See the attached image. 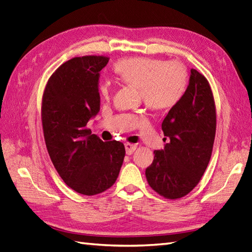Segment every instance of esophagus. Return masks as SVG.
<instances>
[{"mask_svg": "<svg viewBox=\"0 0 252 252\" xmlns=\"http://www.w3.org/2000/svg\"><path fill=\"white\" fill-rule=\"evenodd\" d=\"M125 147H126V152L127 156H131V154L137 149V145L130 144V143H126Z\"/></svg>", "mask_w": 252, "mask_h": 252, "instance_id": "34e87169", "label": "esophagus"}]
</instances>
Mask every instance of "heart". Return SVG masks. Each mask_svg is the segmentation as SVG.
I'll return each instance as SVG.
<instances>
[{
  "label": "heart",
  "instance_id": "b5f03b06",
  "mask_svg": "<svg viewBox=\"0 0 252 252\" xmlns=\"http://www.w3.org/2000/svg\"><path fill=\"white\" fill-rule=\"evenodd\" d=\"M115 72L126 84L140 89V96L154 109H167L182 100L189 84V74L181 63L152 57H130L115 64ZM100 94L109 99L113 84L105 80L100 84Z\"/></svg>",
  "mask_w": 252,
  "mask_h": 252
}]
</instances>
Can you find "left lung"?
<instances>
[{
    "label": "left lung",
    "instance_id": "1",
    "mask_svg": "<svg viewBox=\"0 0 252 252\" xmlns=\"http://www.w3.org/2000/svg\"><path fill=\"white\" fill-rule=\"evenodd\" d=\"M162 150L154 151L146 169L153 190L167 199H178L196 188L209 165L216 133V108L210 84L196 69L182 100L172 106L162 124Z\"/></svg>",
    "mask_w": 252,
    "mask_h": 252
}]
</instances>
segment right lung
Segmentation results:
<instances>
[{"mask_svg": "<svg viewBox=\"0 0 252 252\" xmlns=\"http://www.w3.org/2000/svg\"><path fill=\"white\" fill-rule=\"evenodd\" d=\"M105 56L74 57L50 76L42 95L44 141L51 160L69 188L93 196L116 182L126 156L120 141H102L86 127L100 111V71Z\"/></svg>", "mask_w": 252, "mask_h": 252, "instance_id": "obj_1", "label": "right lung"}]
</instances>
